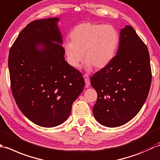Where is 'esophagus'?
<instances>
[{
	"label": "esophagus",
	"mask_w": 160,
	"mask_h": 160,
	"mask_svg": "<svg viewBox=\"0 0 160 160\" xmlns=\"http://www.w3.org/2000/svg\"><path fill=\"white\" fill-rule=\"evenodd\" d=\"M84 78V80H85V83H86V85L87 87H89L90 85V78L89 76L88 75V74H85L83 76Z\"/></svg>",
	"instance_id": "34e87169"
}]
</instances>
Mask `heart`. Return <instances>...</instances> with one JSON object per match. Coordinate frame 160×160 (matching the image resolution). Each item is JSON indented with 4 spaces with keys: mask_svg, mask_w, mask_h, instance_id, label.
<instances>
[{
    "mask_svg": "<svg viewBox=\"0 0 160 160\" xmlns=\"http://www.w3.org/2000/svg\"><path fill=\"white\" fill-rule=\"evenodd\" d=\"M70 38L71 41L65 42L63 48L68 63L76 69L83 58L88 69L105 68L113 61L120 42L119 33L114 26L95 22L76 25Z\"/></svg>",
    "mask_w": 160,
    "mask_h": 160,
    "instance_id": "b5f03b06",
    "label": "heart"
}]
</instances>
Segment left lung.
Returning <instances> with one entry per match:
<instances>
[{
  "label": "left lung",
  "instance_id": "obj_1",
  "mask_svg": "<svg viewBox=\"0 0 160 160\" xmlns=\"http://www.w3.org/2000/svg\"><path fill=\"white\" fill-rule=\"evenodd\" d=\"M119 36L113 61L90 78L97 92L94 117L110 128L121 126L134 118L146 102L151 83L147 47L130 25L121 29Z\"/></svg>",
  "mask_w": 160,
  "mask_h": 160
}]
</instances>
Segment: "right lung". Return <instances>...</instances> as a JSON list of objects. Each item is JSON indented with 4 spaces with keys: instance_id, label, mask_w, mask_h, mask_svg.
I'll use <instances>...</instances> for the list:
<instances>
[{
    "instance_id": "add662e5",
    "label": "right lung",
    "mask_w": 160,
    "mask_h": 160,
    "mask_svg": "<svg viewBox=\"0 0 160 160\" xmlns=\"http://www.w3.org/2000/svg\"><path fill=\"white\" fill-rule=\"evenodd\" d=\"M59 20L48 18L29 23L8 58L16 104L28 119L45 128L66 121L85 86L81 73L65 60Z\"/></svg>"
}]
</instances>
